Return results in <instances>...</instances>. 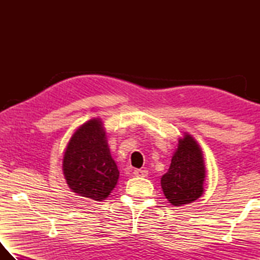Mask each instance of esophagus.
Masks as SVG:
<instances>
[{
	"instance_id": "1",
	"label": "esophagus",
	"mask_w": 260,
	"mask_h": 260,
	"mask_svg": "<svg viewBox=\"0 0 260 260\" xmlns=\"http://www.w3.org/2000/svg\"><path fill=\"white\" fill-rule=\"evenodd\" d=\"M133 173L135 176H140V178H145L148 174L146 170H135Z\"/></svg>"
}]
</instances>
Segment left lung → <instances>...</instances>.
Returning a JSON list of instances; mask_svg holds the SVG:
<instances>
[{"mask_svg":"<svg viewBox=\"0 0 260 260\" xmlns=\"http://www.w3.org/2000/svg\"><path fill=\"white\" fill-rule=\"evenodd\" d=\"M206 165L200 145L194 137L184 133L180 137L171 165L161 178L165 198L174 207L192 203L203 194Z\"/></svg>","mask_w":260,"mask_h":260,"instance_id":"obj_1","label":"left lung"}]
</instances>
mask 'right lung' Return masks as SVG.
I'll list each match as a JSON object with an SVG mask.
<instances>
[{
    "label": "right lung",
    "mask_w": 260,
    "mask_h": 260,
    "mask_svg": "<svg viewBox=\"0 0 260 260\" xmlns=\"http://www.w3.org/2000/svg\"><path fill=\"white\" fill-rule=\"evenodd\" d=\"M62 171L68 186L78 196L95 201L109 197L119 171L101 118L89 119L74 132L63 153Z\"/></svg>",
    "instance_id": "1"
}]
</instances>
